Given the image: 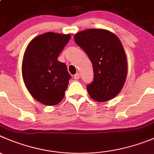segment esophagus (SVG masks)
Returning a JSON list of instances; mask_svg holds the SVG:
<instances>
[{
  "label": "esophagus",
  "instance_id": "34e87169",
  "mask_svg": "<svg viewBox=\"0 0 154 154\" xmlns=\"http://www.w3.org/2000/svg\"><path fill=\"white\" fill-rule=\"evenodd\" d=\"M73 78H74L75 80L79 79V73H76L75 75H74Z\"/></svg>",
  "mask_w": 154,
  "mask_h": 154
}]
</instances>
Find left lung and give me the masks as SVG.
Segmentation results:
<instances>
[{
	"label": "left lung",
	"instance_id": "left-lung-1",
	"mask_svg": "<svg viewBox=\"0 0 154 154\" xmlns=\"http://www.w3.org/2000/svg\"><path fill=\"white\" fill-rule=\"evenodd\" d=\"M74 40L88 54L94 69V81L87 86L97 102L115 97L123 88L128 72L126 55L119 38L110 31L90 29L77 32Z\"/></svg>",
	"mask_w": 154,
	"mask_h": 154
}]
</instances>
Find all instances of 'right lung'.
Returning a JSON list of instances; mask_svg holds the SVG:
<instances>
[{"instance_id":"1","label":"right lung","mask_w":154,"mask_h":154,"mask_svg":"<svg viewBox=\"0 0 154 154\" xmlns=\"http://www.w3.org/2000/svg\"><path fill=\"white\" fill-rule=\"evenodd\" d=\"M70 38L69 34L46 32L34 38L26 48L23 81L30 94L42 104L54 106L63 99L71 75L57 58Z\"/></svg>"}]
</instances>
